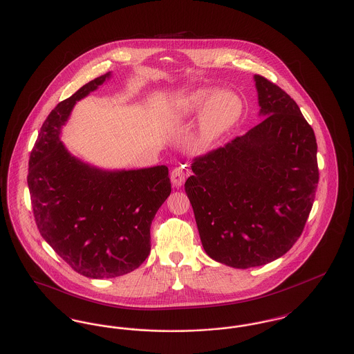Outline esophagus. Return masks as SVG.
Returning <instances> with one entry per match:
<instances>
[{"label":"esophagus","instance_id":"obj_1","mask_svg":"<svg viewBox=\"0 0 354 354\" xmlns=\"http://www.w3.org/2000/svg\"><path fill=\"white\" fill-rule=\"evenodd\" d=\"M188 175V169L185 167H176L171 171V183L175 188L182 187L185 183V178Z\"/></svg>","mask_w":354,"mask_h":354}]
</instances>
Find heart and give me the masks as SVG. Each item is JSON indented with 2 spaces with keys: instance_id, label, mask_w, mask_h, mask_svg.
<instances>
[{
  "instance_id": "obj_1",
  "label": "heart",
  "mask_w": 354,
  "mask_h": 354,
  "mask_svg": "<svg viewBox=\"0 0 354 354\" xmlns=\"http://www.w3.org/2000/svg\"><path fill=\"white\" fill-rule=\"evenodd\" d=\"M198 146L209 147L228 134L240 120L244 103L232 90L198 87L174 102L171 118L176 123L195 118L200 111Z\"/></svg>"
}]
</instances>
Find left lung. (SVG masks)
Returning <instances> with one entry per match:
<instances>
[{"instance_id":"left-lung-1","label":"left lung","mask_w":354,"mask_h":354,"mask_svg":"<svg viewBox=\"0 0 354 354\" xmlns=\"http://www.w3.org/2000/svg\"><path fill=\"white\" fill-rule=\"evenodd\" d=\"M253 80L261 123L196 158L185 185L204 251L239 270L292 248L319 183L316 136L300 107L264 77Z\"/></svg>"}]
</instances>
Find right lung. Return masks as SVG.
Returning a JSON list of instances; mask_svg holds the SVG:
<instances>
[{"label":"right lung","mask_w":354,"mask_h":354,"mask_svg":"<svg viewBox=\"0 0 354 354\" xmlns=\"http://www.w3.org/2000/svg\"><path fill=\"white\" fill-rule=\"evenodd\" d=\"M111 71L59 102L44 122L29 160L28 185L41 236L90 279L136 270L149 256L150 227L171 194L169 169H103L74 156L59 135L75 103Z\"/></svg>","instance_id":"add662e5"}]
</instances>
